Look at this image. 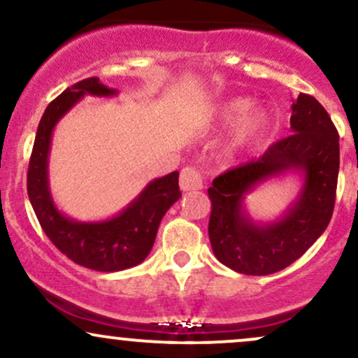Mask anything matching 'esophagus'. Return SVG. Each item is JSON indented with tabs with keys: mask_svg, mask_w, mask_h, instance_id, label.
I'll list each match as a JSON object with an SVG mask.
<instances>
[{
	"mask_svg": "<svg viewBox=\"0 0 358 358\" xmlns=\"http://www.w3.org/2000/svg\"><path fill=\"white\" fill-rule=\"evenodd\" d=\"M180 188L183 192H193V190H202L203 180L200 171L193 166H185L180 173Z\"/></svg>",
	"mask_w": 358,
	"mask_h": 358,
	"instance_id": "esophagus-1",
	"label": "esophagus"
}]
</instances>
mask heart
Instances as JSON below:
<instances>
[{"label": "heart", "mask_w": 358, "mask_h": 358, "mask_svg": "<svg viewBox=\"0 0 358 358\" xmlns=\"http://www.w3.org/2000/svg\"><path fill=\"white\" fill-rule=\"evenodd\" d=\"M252 105V101L249 97H232V99L222 102L217 109V121L222 126H232L231 133H229L227 141H225V150L231 155L241 153V151L248 150L254 143L266 136L269 131L271 113L264 106Z\"/></svg>", "instance_id": "b5f03b06"}]
</instances>
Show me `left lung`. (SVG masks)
Wrapping results in <instances>:
<instances>
[{
    "instance_id": "obj_1",
    "label": "left lung",
    "mask_w": 358,
    "mask_h": 358,
    "mask_svg": "<svg viewBox=\"0 0 358 358\" xmlns=\"http://www.w3.org/2000/svg\"><path fill=\"white\" fill-rule=\"evenodd\" d=\"M293 134L259 159L225 171L208 188V237L215 257L236 273L266 276L293 264L328 227L340 168L338 133L315 97L291 104ZM286 174L302 182L297 199L274 221H254L245 196L259 184Z\"/></svg>"
}]
</instances>
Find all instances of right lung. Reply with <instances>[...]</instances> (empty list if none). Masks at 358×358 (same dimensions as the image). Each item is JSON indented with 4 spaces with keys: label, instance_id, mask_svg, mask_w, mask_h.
Wrapping results in <instances>:
<instances>
[{
    "label": "right lung",
    "instance_id": "add662e5",
    "mask_svg": "<svg viewBox=\"0 0 358 358\" xmlns=\"http://www.w3.org/2000/svg\"><path fill=\"white\" fill-rule=\"evenodd\" d=\"M85 96L114 97L117 90L97 77L80 80L48 104L28 165L27 190L36 219L55 248L84 268L114 273L138 266L153 248L156 232L168 208L182 196L178 171L151 180L129 205L110 219L82 222L59 210L48 183V155L57 122Z\"/></svg>",
    "mask_w": 358,
    "mask_h": 358
}]
</instances>
